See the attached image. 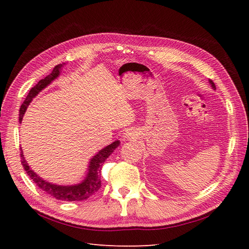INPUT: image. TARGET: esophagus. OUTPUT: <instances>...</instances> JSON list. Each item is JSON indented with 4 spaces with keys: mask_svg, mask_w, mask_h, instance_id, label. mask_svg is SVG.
<instances>
[{
    "mask_svg": "<svg viewBox=\"0 0 249 249\" xmlns=\"http://www.w3.org/2000/svg\"><path fill=\"white\" fill-rule=\"evenodd\" d=\"M126 136H130V134H127V135H126Z\"/></svg>",
    "mask_w": 249,
    "mask_h": 249,
    "instance_id": "esophagus-1",
    "label": "esophagus"
}]
</instances>
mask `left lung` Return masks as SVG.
Masks as SVG:
<instances>
[{
    "label": "left lung",
    "mask_w": 249,
    "mask_h": 249,
    "mask_svg": "<svg viewBox=\"0 0 249 249\" xmlns=\"http://www.w3.org/2000/svg\"><path fill=\"white\" fill-rule=\"evenodd\" d=\"M210 83H211V85H212V87H213L214 89H216V88H215V84H214V83H213L212 81H211V80H210Z\"/></svg>",
    "instance_id": "left-lung-1"
}]
</instances>
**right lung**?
I'll return each instance as SVG.
<instances>
[{"instance_id": "1", "label": "right lung", "mask_w": 249, "mask_h": 249, "mask_svg": "<svg viewBox=\"0 0 249 249\" xmlns=\"http://www.w3.org/2000/svg\"><path fill=\"white\" fill-rule=\"evenodd\" d=\"M63 64H58L54 67L53 71L47 76L44 79L40 80L37 84L31 88L30 90L27 97L25 99L24 103L21 104L20 109H19V122L21 123L22 116H24L25 112L32 102L34 97L38 94L43 88H46L49 84L54 81L59 74L60 71H61ZM119 141L116 140L112 142L111 144L108 146L104 147L101 149L99 153H97L91 160L89 162L88 166V172L86 175L85 179L77 185H71V186H61V185H55L51 184L47 180L42 179L38 175H36L31 168H30L29 164L25 160V157L22 155V150L20 152V159L22 167L27 171V175L31 178V179L36 184L37 187H39V189L46 191L51 196L55 197L59 200H65V201H80V200H85L89 198L91 195H93L95 192L99 191V189L102 186L101 182V169L103 166V163L106 161L107 158L114 152V149L119 145Z\"/></svg>"}]
</instances>
